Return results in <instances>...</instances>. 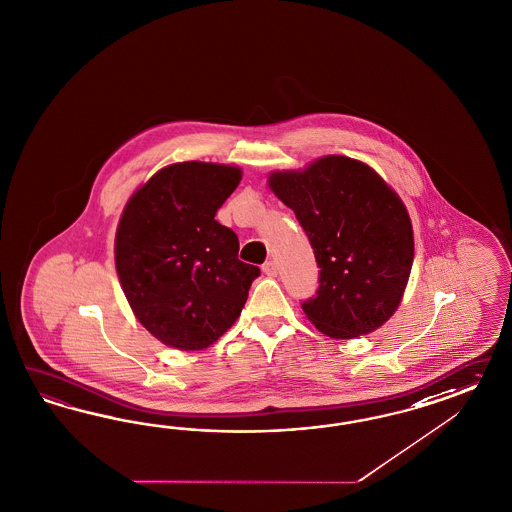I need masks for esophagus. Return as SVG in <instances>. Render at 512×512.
<instances>
[{
	"label": "esophagus",
	"mask_w": 512,
	"mask_h": 512,
	"mask_svg": "<svg viewBox=\"0 0 512 512\" xmlns=\"http://www.w3.org/2000/svg\"><path fill=\"white\" fill-rule=\"evenodd\" d=\"M263 272L268 278H276L278 276V264L274 263V261H266L263 264Z\"/></svg>",
	"instance_id": "1"
}]
</instances>
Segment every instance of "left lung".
<instances>
[{"mask_svg":"<svg viewBox=\"0 0 512 512\" xmlns=\"http://www.w3.org/2000/svg\"><path fill=\"white\" fill-rule=\"evenodd\" d=\"M272 191L310 240L319 287L302 310L323 334L349 340L388 321L413 266V229L400 197L368 165L326 155L306 171L274 172Z\"/></svg>","mask_w":512,"mask_h":512,"instance_id":"1","label":"left lung"}]
</instances>
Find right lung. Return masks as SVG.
I'll return each mask as SVG.
<instances>
[{
    "instance_id": "1",
    "label": "right lung",
    "mask_w": 512,
    "mask_h": 512,
    "mask_svg": "<svg viewBox=\"0 0 512 512\" xmlns=\"http://www.w3.org/2000/svg\"><path fill=\"white\" fill-rule=\"evenodd\" d=\"M240 178L238 167L176 163L155 172L120 219L116 270L125 296L144 328L176 349L219 340L261 276L238 259L234 231L214 219Z\"/></svg>"
}]
</instances>
